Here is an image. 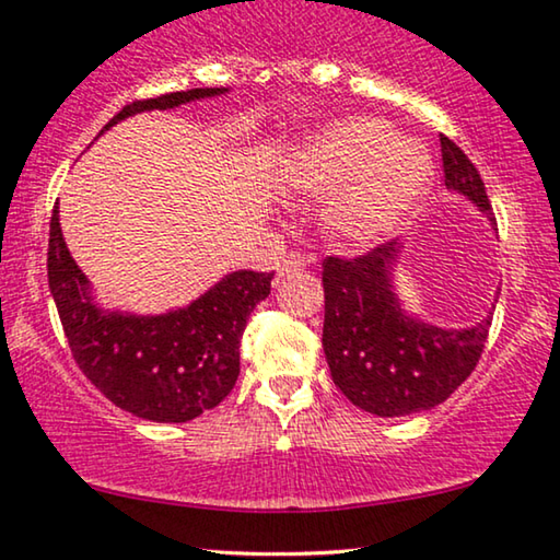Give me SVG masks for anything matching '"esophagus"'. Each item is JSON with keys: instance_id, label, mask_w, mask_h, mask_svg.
Returning <instances> with one entry per match:
<instances>
[{"instance_id": "34e87169", "label": "esophagus", "mask_w": 560, "mask_h": 560, "mask_svg": "<svg viewBox=\"0 0 560 560\" xmlns=\"http://www.w3.org/2000/svg\"><path fill=\"white\" fill-rule=\"evenodd\" d=\"M306 266V258L299 254V250H291V254H287L281 258L279 264V277H287V273H296V271H304Z\"/></svg>"}]
</instances>
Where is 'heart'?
I'll return each mask as SVG.
<instances>
[{
    "label": "heart",
    "mask_w": 560,
    "mask_h": 560,
    "mask_svg": "<svg viewBox=\"0 0 560 560\" xmlns=\"http://www.w3.org/2000/svg\"><path fill=\"white\" fill-rule=\"evenodd\" d=\"M279 177L294 195L332 198L327 233L342 248L365 250L411 220L429 187L431 162L390 124L362 116L306 139L283 160Z\"/></svg>",
    "instance_id": "heart-1"
}]
</instances>
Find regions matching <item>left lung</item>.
<instances>
[{"mask_svg":"<svg viewBox=\"0 0 560 560\" xmlns=\"http://www.w3.org/2000/svg\"><path fill=\"white\" fill-rule=\"evenodd\" d=\"M441 162L446 190L464 195L498 225L477 167L444 133ZM398 256L400 243L388 241L365 256H329L322 264V348L329 373L348 400L383 419L444 404L477 368L492 325V314L467 329H444L411 317L393 289Z\"/></svg>","mask_w":560,"mask_h":560,"instance_id":"8db88e82","label":"left lung"}]
</instances>
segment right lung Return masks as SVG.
I'll use <instances>...</instances> for the list:
<instances>
[{
  "mask_svg": "<svg viewBox=\"0 0 560 560\" xmlns=\"http://www.w3.org/2000/svg\"><path fill=\"white\" fill-rule=\"evenodd\" d=\"M228 89H190L126 104L112 121L141 112H167ZM101 131V133H104ZM58 202L50 218L47 281L83 375L139 419L185 423L215 408L241 373V337L248 314L271 294L273 273L233 271L183 310L129 314L101 310L91 281L78 269L60 231Z\"/></svg>",
  "mask_w": 560,
  "mask_h": 560,
  "instance_id": "add662e5",
  "label": "right lung"
}]
</instances>
